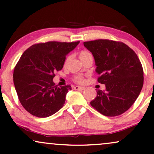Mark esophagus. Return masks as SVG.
Wrapping results in <instances>:
<instances>
[{
	"instance_id": "1",
	"label": "esophagus",
	"mask_w": 154,
	"mask_h": 154,
	"mask_svg": "<svg viewBox=\"0 0 154 154\" xmlns=\"http://www.w3.org/2000/svg\"><path fill=\"white\" fill-rule=\"evenodd\" d=\"M85 89V87H79V86H76V87H75V89L76 90H84Z\"/></svg>"
}]
</instances>
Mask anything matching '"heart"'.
<instances>
[{
    "label": "heart",
    "mask_w": 154,
    "mask_h": 154,
    "mask_svg": "<svg viewBox=\"0 0 154 154\" xmlns=\"http://www.w3.org/2000/svg\"><path fill=\"white\" fill-rule=\"evenodd\" d=\"M88 54H90V53L87 51H82L80 53H79V58H83L84 57L87 56ZM83 77H81V76H77L75 78V81L77 82H83Z\"/></svg>",
    "instance_id": "1"
}]
</instances>
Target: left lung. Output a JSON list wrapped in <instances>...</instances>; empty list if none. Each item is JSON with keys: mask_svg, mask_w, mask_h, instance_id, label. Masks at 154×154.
Returning <instances> with one entry per match:
<instances>
[{"mask_svg": "<svg viewBox=\"0 0 154 154\" xmlns=\"http://www.w3.org/2000/svg\"><path fill=\"white\" fill-rule=\"evenodd\" d=\"M93 55L98 82L105 91L98 90L93 108L108 117L127 111L140 94L144 82L141 62L134 51L124 43L107 39L84 42Z\"/></svg>", "mask_w": 154, "mask_h": 154, "instance_id": "8db88e82", "label": "left lung"}]
</instances>
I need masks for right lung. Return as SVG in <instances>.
Wrapping results in <instances>:
<instances>
[{
    "label": "right lung",
    "mask_w": 154,
    "mask_h": 154,
    "mask_svg": "<svg viewBox=\"0 0 154 154\" xmlns=\"http://www.w3.org/2000/svg\"><path fill=\"white\" fill-rule=\"evenodd\" d=\"M77 42H49L34 44L24 51L16 65L13 82L22 106L32 116L47 118L65 104L69 85L55 86L53 79L61 70L66 56Z\"/></svg>",
    "instance_id": "add662e5"
}]
</instances>
